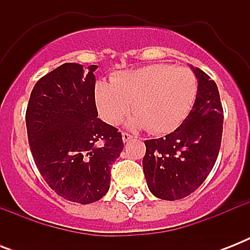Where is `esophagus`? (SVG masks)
I'll return each mask as SVG.
<instances>
[{
	"mask_svg": "<svg viewBox=\"0 0 250 250\" xmlns=\"http://www.w3.org/2000/svg\"><path fill=\"white\" fill-rule=\"evenodd\" d=\"M131 139H132V136H131L129 133H127V132L122 133V140H123V143H128Z\"/></svg>",
	"mask_w": 250,
	"mask_h": 250,
	"instance_id": "obj_1",
	"label": "esophagus"
}]
</instances>
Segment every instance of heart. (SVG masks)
<instances>
[{
  "instance_id": "obj_1",
  "label": "heart",
  "mask_w": 250,
  "mask_h": 250,
  "mask_svg": "<svg viewBox=\"0 0 250 250\" xmlns=\"http://www.w3.org/2000/svg\"><path fill=\"white\" fill-rule=\"evenodd\" d=\"M197 78L189 68L172 64H150L118 74L111 82L100 80L94 100L100 115L109 125H119L131 104V128H146L150 133L172 132L193 107L197 97Z\"/></svg>"
}]
</instances>
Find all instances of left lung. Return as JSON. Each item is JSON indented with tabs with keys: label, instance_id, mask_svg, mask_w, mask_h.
I'll return each instance as SVG.
<instances>
[{
	"label": "left lung",
	"instance_id": "8db88e82",
	"mask_svg": "<svg viewBox=\"0 0 250 250\" xmlns=\"http://www.w3.org/2000/svg\"><path fill=\"white\" fill-rule=\"evenodd\" d=\"M190 68L198 83L190 113L174 132L145 141V179L149 190L161 200H180L197 189L221 149L223 109L218 86L202 70Z\"/></svg>",
	"mask_w": 250,
	"mask_h": 250
}]
</instances>
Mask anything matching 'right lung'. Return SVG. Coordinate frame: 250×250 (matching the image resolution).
<instances>
[{
	"label": "right lung",
	"instance_id": "add662e5",
	"mask_svg": "<svg viewBox=\"0 0 250 250\" xmlns=\"http://www.w3.org/2000/svg\"><path fill=\"white\" fill-rule=\"evenodd\" d=\"M63 63L42 76L29 97L25 125L33 160L58 196L82 205L110 188V166L123 150L121 132L98 117L93 72Z\"/></svg>",
	"mask_w": 250,
	"mask_h": 250
}]
</instances>
